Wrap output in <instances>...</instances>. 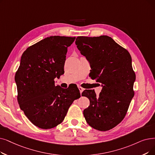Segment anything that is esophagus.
I'll list each match as a JSON object with an SVG mask.
<instances>
[{"instance_id": "34e87169", "label": "esophagus", "mask_w": 155, "mask_h": 155, "mask_svg": "<svg viewBox=\"0 0 155 155\" xmlns=\"http://www.w3.org/2000/svg\"><path fill=\"white\" fill-rule=\"evenodd\" d=\"M78 89H79V91H80V94H82V92L83 91H84V89L82 88V87H80V86H78Z\"/></svg>"}]
</instances>
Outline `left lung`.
<instances>
[{
  "label": "left lung",
  "instance_id": "8db88e82",
  "mask_svg": "<svg viewBox=\"0 0 155 155\" xmlns=\"http://www.w3.org/2000/svg\"><path fill=\"white\" fill-rule=\"evenodd\" d=\"M75 44L90 62V77L103 86L99 96L94 90L82 93L90 101L84 110L86 122L97 130L112 129L125 118L134 96L136 74L130 53L106 35L77 37Z\"/></svg>",
  "mask_w": 155,
  "mask_h": 155
}]
</instances>
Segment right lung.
Wrapping results in <instances>:
<instances>
[{"label":"right lung","instance_id":"obj_1","mask_svg":"<svg viewBox=\"0 0 155 155\" xmlns=\"http://www.w3.org/2000/svg\"><path fill=\"white\" fill-rule=\"evenodd\" d=\"M75 37H47L26 49L15 74L17 100L30 122L42 129L61 124L74 101L78 87L61 88L54 79L64 73L68 47Z\"/></svg>","mask_w":155,"mask_h":155}]
</instances>
